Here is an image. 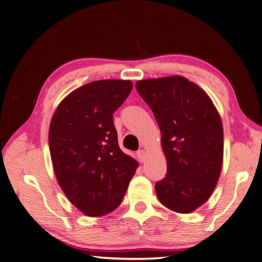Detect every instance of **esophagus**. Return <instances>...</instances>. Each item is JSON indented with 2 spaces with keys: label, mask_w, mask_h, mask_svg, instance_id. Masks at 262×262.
<instances>
[{
  "label": "esophagus",
  "mask_w": 262,
  "mask_h": 262,
  "mask_svg": "<svg viewBox=\"0 0 262 262\" xmlns=\"http://www.w3.org/2000/svg\"><path fill=\"white\" fill-rule=\"evenodd\" d=\"M137 157H138V161H139L140 163L144 162L145 159H146V152H145V150H142V149L138 150V151H137Z\"/></svg>",
  "instance_id": "1"
}]
</instances>
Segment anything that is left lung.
I'll return each mask as SVG.
<instances>
[{"label": "left lung", "mask_w": 262, "mask_h": 262, "mask_svg": "<svg viewBox=\"0 0 262 262\" xmlns=\"http://www.w3.org/2000/svg\"><path fill=\"white\" fill-rule=\"evenodd\" d=\"M137 91L154 114L167 172L155 190L161 203L190 213L210 199L224 159L219 113L202 89L182 76L138 81Z\"/></svg>", "instance_id": "obj_1"}]
</instances>
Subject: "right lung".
Masks as SVG:
<instances>
[{"label":"right lung","mask_w":262,"mask_h":262,"mask_svg":"<svg viewBox=\"0 0 262 262\" xmlns=\"http://www.w3.org/2000/svg\"><path fill=\"white\" fill-rule=\"evenodd\" d=\"M131 81H95L70 93L52 116L49 147L67 199L83 213L105 215L121 204L138 162L118 146L113 114Z\"/></svg>","instance_id":"obj_1"}]
</instances>
